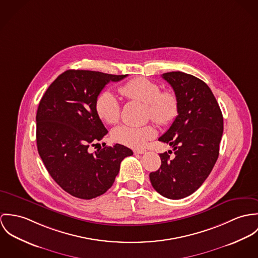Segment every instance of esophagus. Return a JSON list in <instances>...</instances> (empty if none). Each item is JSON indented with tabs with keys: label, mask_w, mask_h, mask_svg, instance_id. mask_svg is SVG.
I'll return each mask as SVG.
<instances>
[{
	"label": "esophagus",
	"mask_w": 258,
	"mask_h": 258,
	"mask_svg": "<svg viewBox=\"0 0 258 258\" xmlns=\"http://www.w3.org/2000/svg\"><path fill=\"white\" fill-rule=\"evenodd\" d=\"M134 152H135V154H143V153H145V150L137 149V150H134Z\"/></svg>",
	"instance_id": "obj_1"
}]
</instances>
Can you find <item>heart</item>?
I'll list each match as a JSON object with an SVG mask.
<instances>
[{
  "mask_svg": "<svg viewBox=\"0 0 258 258\" xmlns=\"http://www.w3.org/2000/svg\"><path fill=\"white\" fill-rule=\"evenodd\" d=\"M121 96L146 104V115L159 125L171 123L178 115V99L172 91H161L160 86L146 78L138 77L118 87ZM96 112L109 123H116L120 117V103L109 91L100 93L96 99ZM156 136L151 124L143 126L119 125L112 133L113 140L132 148H142Z\"/></svg>",
  "mask_w": 258,
  "mask_h": 258,
  "instance_id": "1",
  "label": "heart"
}]
</instances>
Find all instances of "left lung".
Returning a JSON list of instances; mask_svg holds the SVG:
<instances>
[{
	"label": "left lung",
	"mask_w": 258,
	"mask_h": 258,
	"mask_svg": "<svg viewBox=\"0 0 258 258\" xmlns=\"http://www.w3.org/2000/svg\"><path fill=\"white\" fill-rule=\"evenodd\" d=\"M178 99V115L158 139L173 147L174 157L160 153L161 166L149 174L152 187L163 197L178 200L197 191L212 171L220 151L224 119L209 86L180 71L162 74Z\"/></svg>",
	"instance_id": "8db88e82"
}]
</instances>
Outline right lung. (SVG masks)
<instances>
[{
	"instance_id": "right-lung-1",
	"label": "right lung",
	"mask_w": 258,
	"mask_h": 258,
	"mask_svg": "<svg viewBox=\"0 0 258 258\" xmlns=\"http://www.w3.org/2000/svg\"><path fill=\"white\" fill-rule=\"evenodd\" d=\"M127 75L90 70L60 74L41 98L36 113L39 156L58 185L70 195L90 200L106 193L132 149L116 143L94 153L108 134L96 112V99L105 86Z\"/></svg>"
}]
</instances>
